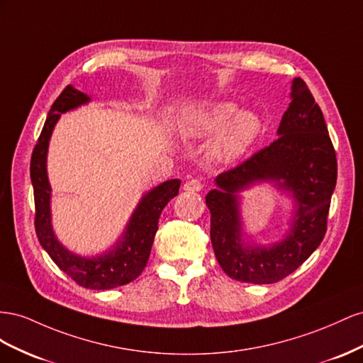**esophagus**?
<instances>
[{
    "mask_svg": "<svg viewBox=\"0 0 363 363\" xmlns=\"http://www.w3.org/2000/svg\"><path fill=\"white\" fill-rule=\"evenodd\" d=\"M184 190L189 193H196L202 190V184L198 179H190L184 184Z\"/></svg>",
    "mask_w": 363,
    "mask_h": 363,
    "instance_id": "obj_1",
    "label": "esophagus"
}]
</instances>
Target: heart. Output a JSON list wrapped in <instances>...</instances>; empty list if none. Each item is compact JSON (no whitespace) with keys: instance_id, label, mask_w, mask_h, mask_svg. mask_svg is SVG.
<instances>
[{"instance_id":"1","label":"heart","mask_w":363,"mask_h":363,"mask_svg":"<svg viewBox=\"0 0 363 363\" xmlns=\"http://www.w3.org/2000/svg\"><path fill=\"white\" fill-rule=\"evenodd\" d=\"M263 129L262 118L255 112L240 109L233 100L199 103L184 112L179 132L185 140L213 137L208 155L216 164L228 165L252 147Z\"/></svg>"}]
</instances>
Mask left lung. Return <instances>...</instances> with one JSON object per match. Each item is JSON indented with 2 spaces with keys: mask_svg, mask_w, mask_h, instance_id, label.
<instances>
[{
  "mask_svg": "<svg viewBox=\"0 0 363 363\" xmlns=\"http://www.w3.org/2000/svg\"><path fill=\"white\" fill-rule=\"evenodd\" d=\"M278 138L214 179L205 196L211 243L223 272L237 281L272 284L301 266L323 242L337 162L323 111L301 79L292 80L291 103ZM272 183L293 199L289 228L277 242L250 240L241 217V191Z\"/></svg>",
  "mask_w": 363,
  "mask_h": 363,
  "instance_id": "left-lung-1",
  "label": "left lung"
}]
</instances>
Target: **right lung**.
<instances>
[{
    "label": "right lung",
    "mask_w": 363,
    "mask_h": 363,
    "mask_svg": "<svg viewBox=\"0 0 363 363\" xmlns=\"http://www.w3.org/2000/svg\"><path fill=\"white\" fill-rule=\"evenodd\" d=\"M91 101L85 92L68 85L51 106L30 161V179L35 191V228L40 246L59 267L86 289L108 291L133 281L146 267L158 220L164 206L179 193V179L164 181L143 194L121 235L105 252L79 255L62 245L51 223V185L47 172V155L51 135L62 113Z\"/></svg>",
    "instance_id": "add662e5"
}]
</instances>
